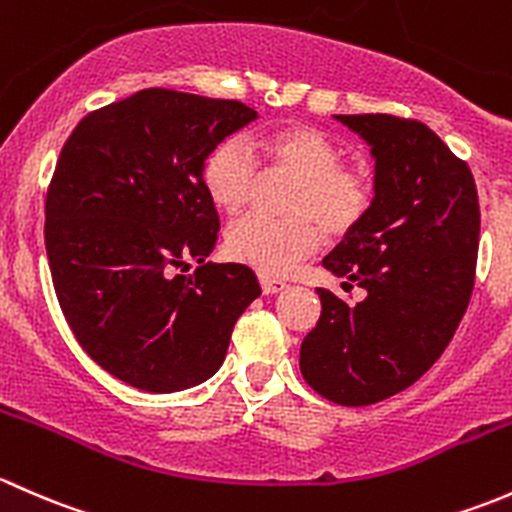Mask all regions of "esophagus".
<instances>
[{
	"mask_svg": "<svg viewBox=\"0 0 512 512\" xmlns=\"http://www.w3.org/2000/svg\"><path fill=\"white\" fill-rule=\"evenodd\" d=\"M261 291L266 295H276L281 291H286V283L283 281H276V278H266L261 276Z\"/></svg>",
	"mask_w": 512,
	"mask_h": 512,
	"instance_id": "esophagus-1",
	"label": "esophagus"
}]
</instances>
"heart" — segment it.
Instances as JSON below:
<instances>
[{
	"instance_id": "1",
	"label": "heart",
	"mask_w": 512,
	"mask_h": 512,
	"mask_svg": "<svg viewBox=\"0 0 512 512\" xmlns=\"http://www.w3.org/2000/svg\"><path fill=\"white\" fill-rule=\"evenodd\" d=\"M268 172L295 177L288 199L291 219L246 217L226 231V254L266 278L288 276L330 236H347L367 219L374 182L365 170L342 162L340 147L308 125H283L254 142ZM261 172L239 138L217 142L204 157L202 184L214 207L239 214L249 207ZM324 226L320 227L319 224Z\"/></svg>"
}]
</instances>
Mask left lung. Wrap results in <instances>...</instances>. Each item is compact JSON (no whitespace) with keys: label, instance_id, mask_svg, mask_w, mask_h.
Wrapping results in <instances>:
<instances>
[{"label":"left lung","instance_id":"1","mask_svg":"<svg viewBox=\"0 0 512 512\" xmlns=\"http://www.w3.org/2000/svg\"><path fill=\"white\" fill-rule=\"evenodd\" d=\"M372 145L374 204L323 266L367 295L318 288L320 320L300 345L303 379L365 407L412 387L456 333L476 281L481 209L471 167L419 120L337 115Z\"/></svg>","mask_w":512,"mask_h":512}]
</instances>
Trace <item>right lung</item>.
Listing matches in <instances>:
<instances>
[{"mask_svg":"<svg viewBox=\"0 0 512 512\" xmlns=\"http://www.w3.org/2000/svg\"><path fill=\"white\" fill-rule=\"evenodd\" d=\"M251 120L239 100L145 88L88 113L61 147L44 224L56 298L88 357L145 392L212 377L261 295L249 266L204 263L219 239L204 157ZM189 260L200 268L184 277Z\"/></svg>","mask_w":512,"mask_h":512,"instance_id":"1","label":"right lung"}]
</instances>
